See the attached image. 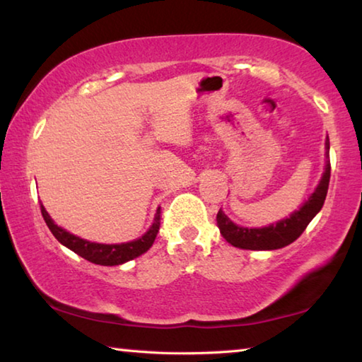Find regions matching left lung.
Returning <instances> with one entry per match:
<instances>
[{"label": "left lung", "mask_w": 362, "mask_h": 362, "mask_svg": "<svg viewBox=\"0 0 362 362\" xmlns=\"http://www.w3.org/2000/svg\"><path fill=\"white\" fill-rule=\"evenodd\" d=\"M326 155H329V137L326 140ZM330 180V164H326L322 179L310 199L300 207V211L293 212L289 218H284L276 225H269L265 228H244L231 222L222 211L217 214V225L220 233L231 246L249 250H274L289 246L305 231L308 223L313 220L326 201L327 188Z\"/></svg>", "instance_id": "8db88e82"}]
</instances>
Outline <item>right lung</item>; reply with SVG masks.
<instances>
[{
	"mask_svg": "<svg viewBox=\"0 0 362 362\" xmlns=\"http://www.w3.org/2000/svg\"><path fill=\"white\" fill-rule=\"evenodd\" d=\"M41 214L42 218H45L46 225L56 240L64 244L65 247H69L73 252L81 255L83 259L95 263V265H103V267H113V265H121V263L129 262L136 257L142 255L151 247V244L155 243V238L159 231V225H161V207H159L155 222L150 226V230L145 233L142 238H139L136 241L131 243H122V244H99V243H89L86 240H81L71 233L65 231L52 222V218L49 217L46 212L45 206L41 204Z\"/></svg>",
	"mask_w": 362,
	"mask_h": 362,
	"instance_id": "add662e5",
	"label": "right lung"
}]
</instances>
